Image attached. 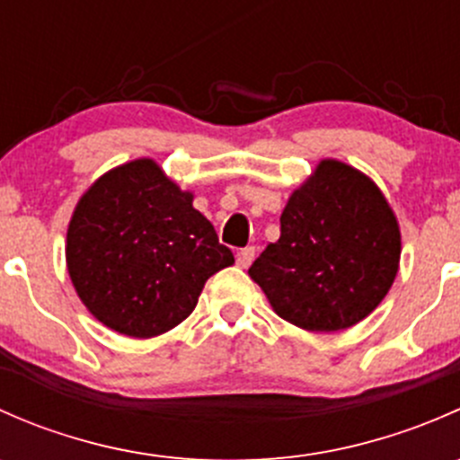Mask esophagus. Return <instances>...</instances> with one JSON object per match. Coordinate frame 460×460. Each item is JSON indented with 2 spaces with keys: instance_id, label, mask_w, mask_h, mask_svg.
<instances>
[{
  "instance_id": "esophagus-1",
  "label": "esophagus",
  "mask_w": 460,
  "mask_h": 460,
  "mask_svg": "<svg viewBox=\"0 0 460 460\" xmlns=\"http://www.w3.org/2000/svg\"><path fill=\"white\" fill-rule=\"evenodd\" d=\"M253 258H256V249H253V247H244V249H240L238 256H235V262H238V267L247 269L249 264L253 262Z\"/></svg>"
}]
</instances>
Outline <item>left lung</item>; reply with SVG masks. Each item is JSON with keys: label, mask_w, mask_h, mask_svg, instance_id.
<instances>
[{"label": "left lung", "mask_w": 460, "mask_h": 460, "mask_svg": "<svg viewBox=\"0 0 460 460\" xmlns=\"http://www.w3.org/2000/svg\"><path fill=\"white\" fill-rule=\"evenodd\" d=\"M401 262V231L380 189L338 160H323L291 193L280 238L249 276L287 323L341 332L367 318L387 296Z\"/></svg>", "instance_id": "left-lung-1"}]
</instances>
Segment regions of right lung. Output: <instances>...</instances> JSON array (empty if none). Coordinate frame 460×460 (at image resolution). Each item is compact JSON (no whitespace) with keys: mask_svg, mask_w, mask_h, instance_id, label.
Returning a JSON list of instances; mask_svg holds the SVG:
<instances>
[{"mask_svg":"<svg viewBox=\"0 0 460 460\" xmlns=\"http://www.w3.org/2000/svg\"><path fill=\"white\" fill-rule=\"evenodd\" d=\"M234 264L211 222L148 157L102 175L80 198L66 267L88 312L113 332L153 338L196 309L213 273Z\"/></svg>","mask_w":460,"mask_h":460,"instance_id":"right-lung-1","label":"right lung"}]
</instances>
